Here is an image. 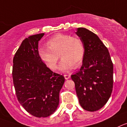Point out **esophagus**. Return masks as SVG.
<instances>
[{"instance_id":"obj_1","label":"esophagus","mask_w":127,"mask_h":127,"mask_svg":"<svg viewBox=\"0 0 127 127\" xmlns=\"http://www.w3.org/2000/svg\"><path fill=\"white\" fill-rule=\"evenodd\" d=\"M64 78L66 79V80H68V79H69L71 77V76L69 75V74H64Z\"/></svg>"}]
</instances>
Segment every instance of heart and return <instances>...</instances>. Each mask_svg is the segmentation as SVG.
<instances>
[{
  "instance_id": "b5f03b06",
  "label": "heart",
  "mask_w": 127,
  "mask_h": 127,
  "mask_svg": "<svg viewBox=\"0 0 127 127\" xmlns=\"http://www.w3.org/2000/svg\"><path fill=\"white\" fill-rule=\"evenodd\" d=\"M47 47H41L38 50L40 59L51 70L57 68L59 58H62L58 67L61 72H68L80 65L85 56V46L78 37L67 34H58L48 40Z\"/></svg>"
}]
</instances>
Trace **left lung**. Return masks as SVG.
Returning a JSON list of instances; mask_svg holds the SVG:
<instances>
[{
    "label": "left lung",
    "instance_id": "1",
    "mask_svg": "<svg viewBox=\"0 0 127 127\" xmlns=\"http://www.w3.org/2000/svg\"><path fill=\"white\" fill-rule=\"evenodd\" d=\"M76 34L83 42L85 56L80 70L71 75L81 107L95 112L110 98L113 89V65L108 50L93 32L84 28Z\"/></svg>",
    "mask_w": 127,
    "mask_h": 127
}]
</instances>
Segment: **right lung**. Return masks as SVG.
Masks as SVG:
<instances>
[{"label":"right lung","mask_w":127,"mask_h":127,"mask_svg":"<svg viewBox=\"0 0 127 127\" xmlns=\"http://www.w3.org/2000/svg\"><path fill=\"white\" fill-rule=\"evenodd\" d=\"M44 33L24 40L13 60L12 78L17 99L34 117H47L54 113L64 83L63 75L53 73L40 59L38 42Z\"/></svg>","instance_id":"add662e5"}]
</instances>
